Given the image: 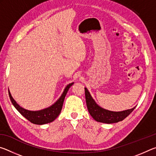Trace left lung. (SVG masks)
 I'll return each instance as SVG.
<instances>
[{
    "instance_id": "1",
    "label": "left lung",
    "mask_w": 156,
    "mask_h": 156,
    "mask_svg": "<svg viewBox=\"0 0 156 156\" xmlns=\"http://www.w3.org/2000/svg\"><path fill=\"white\" fill-rule=\"evenodd\" d=\"M84 91H85L86 103L89 112L92 118L97 122L107 124L118 122L127 117L136 108L135 107L131 109L122 111V112H112V111L107 110L100 107L96 103L86 87L84 88Z\"/></svg>"
}]
</instances>
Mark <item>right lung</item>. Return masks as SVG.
Returning a JSON list of instances; mask_svg holds the SVG:
<instances>
[{
	"instance_id": "1",
	"label": "right lung",
	"mask_w": 156,
	"mask_h": 156,
	"mask_svg": "<svg viewBox=\"0 0 156 156\" xmlns=\"http://www.w3.org/2000/svg\"><path fill=\"white\" fill-rule=\"evenodd\" d=\"M73 83H69L66 86L63 93L59 98L57 100L56 102H54V104L49 107L38 111H30L21 107L15 101V100L13 98L9 91V96L10 98V100H11L12 103L14 105V107L18 111V112L21 115L24 116L26 119H27L31 123L36 124V125H44V124L53 122L59 115L62 110L63 102H64L66 94H67L69 89L73 85Z\"/></svg>"
}]
</instances>
